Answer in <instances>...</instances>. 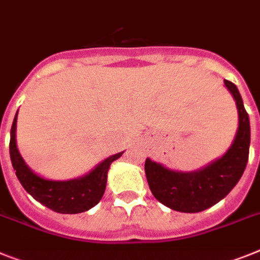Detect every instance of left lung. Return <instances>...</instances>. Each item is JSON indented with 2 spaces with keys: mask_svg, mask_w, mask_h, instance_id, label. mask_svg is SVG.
I'll list each match as a JSON object with an SVG mask.
<instances>
[{
  "mask_svg": "<svg viewBox=\"0 0 260 260\" xmlns=\"http://www.w3.org/2000/svg\"><path fill=\"white\" fill-rule=\"evenodd\" d=\"M238 108L237 135L228 152L196 172L172 171L150 158L145 160V174L157 201L172 210L198 213L218 204L241 180L248 161L250 120L234 83L224 80Z\"/></svg>",
  "mask_w": 260,
  "mask_h": 260,
  "instance_id": "obj_1",
  "label": "left lung"
}]
</instances>
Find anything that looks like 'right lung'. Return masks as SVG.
<instances>
[{
	"mask_svg": "<svg viewBox=\"0 0 260 260\" xmlns=\"http://www.w3.org/2000/svg\"><path fill=\"white\" fill-rule=\"evenodd\" d=\"M18 113V112H17ZM17 113L10 131V160L14 168L17 178L25 190L34 200L45 205L46 208L60 214H78L89 210L103 197L107 185V176L111 164L117 160L124 152L107 157L95 169L79 178L69 181L46 180L30 169L19 154L15 141V129H17Z\"/></svg>",
	"mask_w": 260,
	"mask_h": 260,
	"instance_id": "obj_1",
	"label": "right lung"
}]
</instances>
